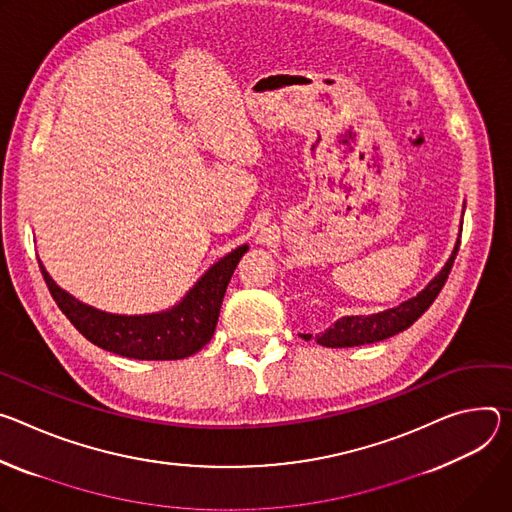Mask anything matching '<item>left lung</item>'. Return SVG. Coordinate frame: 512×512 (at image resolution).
I'll return each mask as SVG.
<instances>
[{
	"mask_svg": "<svg viewBox=\"0 0 512 512\" xmlns=\"http://www.w3.org/2000/svg\"><path fill=\"white\" fill-rule=\"evenodd\" d=\"M458 250H460V240L456 242V246H453V252L447 258V262L443 264V268L433 276L429 285L421 293H417L413 299L401 303L399 307L384 309L380 313L348 315V317L337 319L329 329L315 335V342L325 348H354V346L382 342V339H388L396 333L409 329L437 299L439 291L445 285L447 274L453 266V260H456ZM303 337L309 339L311 335H303Z\"/></svg>",
	"mask_w": 512,
	"mask_h": 512,
	"instance_id": "1",
	"label": "left lung"
}]
</instances>
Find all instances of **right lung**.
<instances>
[{
	"instance_id": "right-lung-1",
	"label": "right lung",
	"mask_w": 512,
	"mask_h": 512,
	"mask_svg": "<svg viewBox=\"0 0 512 512\" xmlns=\"http://www.w3.org/2000/svg\"><path fill=\"white\" fill-rule=\"evenodd\" d=\"M248 244L219 258L193 289L166 311L116 315L81 303L50 278L40 262L52 299L91 344L132 360H181L199 352L213 337L230 278Z\"/></svg>"
}]
</instances>
